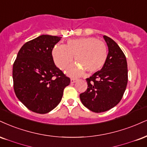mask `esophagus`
I'll list each match as a JSON object with an SVG mask.
<instances>
[{"instance_id":"esophagus-1","label":"esophagus","mask_w":147,"mask_h":147,"mask_svg":"<svg viewBox=\"0 0 147 147\" xmlns=\"http://www.w3.org/2000/svg\"><path fill=\"white\" fill-rule=\"evenodd\" d=\"M77 81V79H70V83H71V84H75Z\"/></svg>"}]
</instances>
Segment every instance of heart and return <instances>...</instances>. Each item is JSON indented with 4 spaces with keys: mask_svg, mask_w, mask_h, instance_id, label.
Instances as JSON below:
<instances>
[{
    "mask_svg": "<svg viewBox=\"0 0 147 147\" xmlns=\"http://www.w3.org/2000/svg\"><path fill=\"white\" fill-rule=\"evenodd\" d=\"M52 54L56 66L61 70L66 68L75 56L76 62L90 73L100 70L107 57L105 44L92 37L72 39L68 40L66 45H56ZM82 67L74 65L68 68L66 73L70 77H80L85 72Z\"/></svg>",
    "mask_w": 147,
    "mask_h": 147,
    "instance_id": "obj_1",
    "label": "heart"
}]
</instances>
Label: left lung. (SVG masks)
<instances>
[{"instance_id": "left-lung-1", "label": "left lung", "mask_w": 147, "mask_h": 147, "mask_svg": "<svg viewBox=\"0 0 147 147\" xmlns=\"http://www.w3.org/2000/svg\"><path fill=\"white\" fill-rule=\"evenodd\" d=\"M108 47L106 61L99 71L86 79L88 89L80 94L81 102L92 112L113 108L121 101L126 90L128 70L126 57L112 38L104 35Z\"/></svg>"}]
</instances>
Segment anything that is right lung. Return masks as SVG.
Masks as SVG:
<instances>
[{
    "label": "right lung",
    "instance_id": "obj_1",
    "mask_svg": "<svg viewBox=\"0 0 147 147\" xmlns=\"http://www.w3.org/2000/svg\"><path fill=\"white\" fill-rule=\"evenodd\" d=\"M61 37L42 35L21 47L13 66V89L17 98L33 112L47 114L61 101L70 84L55 64L54 46Z\"/></svg>",
    "mask_w": 147,
    "mask_h": 147
}]
</instances>
